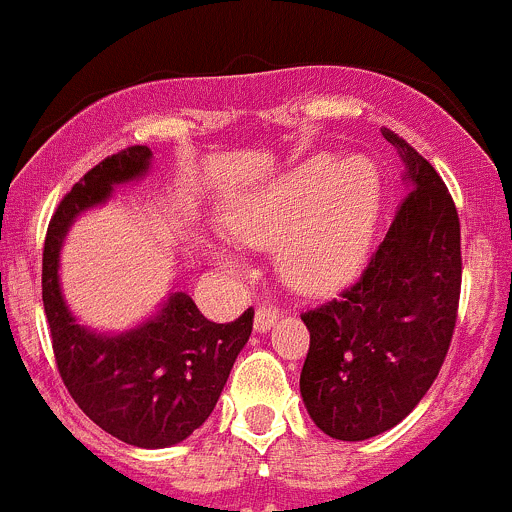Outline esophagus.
<instances>
[{
  "mask_svg": "<svg viewBox=\"0 0 512 512\" xmlns=\"http://www.w3.org/2000/svg\"><path fill=\"white\" fill-rule=\"evenodd\" d=\"M278 318V308L273 306H258L256 308V316H254V326L256 331H268V328L276 323Z\"/></svg>",
  "mask_w": 512,
  "mask_h": 512,
  "instance_id": "obj_1",
  "label": "esophagus"
}]
</instances>
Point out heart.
<instances>
[{"label": "heart", "mask_w": 512, "mask_h": 512, "mask_svg": "<svg viewBox=\"0 0 512 512\" xmlns=\"http://www.w3.org/2000/svg\"><path fill=\"white\" fill-rule=\"evenodd\" d=\"M381 211V176L368 159L303 161L236 211L231 234L246 246H278V266L298 291L346 283L366 261Z\"/></svg>", "instance_id": "b5f03b06"}]
</instances>
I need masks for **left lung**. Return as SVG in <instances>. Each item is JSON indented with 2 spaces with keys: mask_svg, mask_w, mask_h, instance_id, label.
I'll return each instance as SVG.
<instances>
[{
  "mask_svg": "<svg viewBox=\"0 0 512 512\" xmlns=\"http://www.w3.org/2000/svg\"><path fill=\"white\" fill-rule=\"evenodd\" d=\"M406 164V196L353 286L301 313L311 346L301 396L318 428L366 440L398 426L438 378L460 301V221L438 171L383 129Z\"/></svg>",
  "mask_w": 512,
  "mask_h": 512,
  "instance_id": "1",
  "label": "left lung"
}]
</instances>
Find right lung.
Here are the masks:
<instances>
[{
  "mask_svg": "<svg viewBox=\"0 0 512 512\" xmlns=\"http://www.w3.org/2000/svg\"><path fill=\"white\" fill-rule=\"evenodd\" d=\"M149 146H129L89 169L59 201L42 256V301L54 361L69 396L101 430L136 448H166L204 426L236 356L254 328V308L231 323L201 316L176 291L144 326L121 336L91 333L74 321L59 291V249L84 209L109 199L111 186L149 169Z\"/></svg>",
  "mask_w": 512,
  "mask_h": 512,
  "instance_id": "1",
  "label": "right lung"
}]
</instances>
